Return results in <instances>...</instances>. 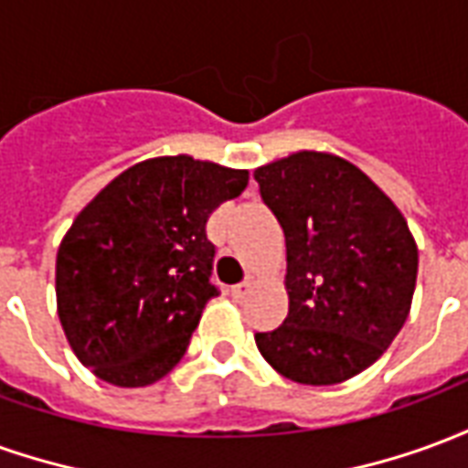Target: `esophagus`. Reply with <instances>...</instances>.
<instances>
[{
	"instance_id": "34e87169",
	"label": "esophagus",
	"mask_w": 468,
	"mask_h": 468,
	"mask_svg": "<svg viewBox=\"0 0 468 468\" xmlns=\"http://www.w3.org/2000/svg\"><path fill=\"white\" fill-rule=\"evenodd\" d=\"M250 293H253V283H250V281H243V283H238L230 288V295H233L235 301H245Z\"/></svg>"
}]
</instances>
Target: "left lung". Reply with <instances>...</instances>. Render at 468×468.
I'll return each instance as SVG.
<instances>
[{"mask_svg": "<svg viewBox=\"0 0 468 468\" xmlns=\"http://www.w3.org/2000/svg\"><path fill=\"white\" fill-rule=\"evenodd\" d=\"M285 235L288 315L255 346L275 371L334 386L383 356L409 318L419 248L388 195L334 153H298L253 173Z\"/></svg>", "mask_w": 468, "mask_h": 468, "instance_id": "1", "label": "left lung"}]
</instances>
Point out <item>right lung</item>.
<instances>
[{
	"instance_id": "1",
	"label": "right lung",
	"mask_w": 468,
	"mask_h": 468,
	"mask_svg": "<svg viewBox=\"0 0 468 468\" xmlns=\"http://www.w3.org/2000/svg\"><path fill=\"white\" fill-rule=\"evenodd\" d=\"M245 187L248 170L165 154L127 167L80 210L57 250V315L97 378L140 388L177 366L218 295L205 223Z\"/></svg>"
}]
</instances>
